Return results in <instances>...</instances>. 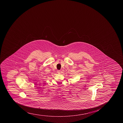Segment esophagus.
Listing matches in <instances>:
<instances>
[{
	"instance_id": "esophagus-1",
	"label": "esophagus",
	"mask_w": 123,
	"mask_h": 123,
	"mask_svg": "<svg viewBox=\"0 0 123 123\" xmlns=\"http://www.w3.org/2000/svg\"><path fill=\"white\" fill-rule=\"evenodd\" d=\"M57 73H58V74H60V73H61V71H59V70L57 71Z\"/></svg>"
}]
</instances>
